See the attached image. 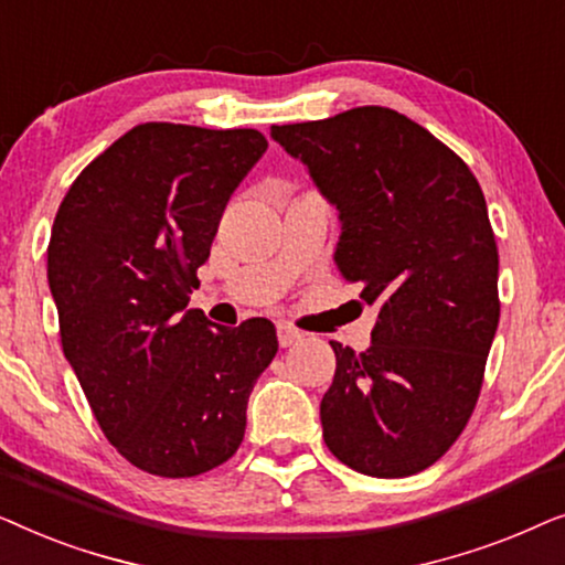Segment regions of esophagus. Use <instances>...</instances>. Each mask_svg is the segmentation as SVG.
I'll list each match as a JSON object with an SVG mask.
<instances>
[{
	"label": "esophagus",
	"mask_w": 565,
	"mask_h": 565,
	"mask_svg": "<svg viewBox=\"0 0 565 565\" xmlns=\"http://www.w3.org/2000/svg\"><path fill=\"white\" fill-rule=\"evenodd\" d=\"M300 339H303V334H300L298 329L288 327V323H277V342H280V347H292L298 344Z\"/></svg>",
	"instance_id": "1"
}]
</instances>
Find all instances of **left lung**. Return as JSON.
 <instances>
[{"mask_svg":"<svg viewBox=\"0 0 565 565\" xmlns=\"http://www.w3.org/2000/svg\"><path fill=\"white\" fill-rule=\"evenodd\" d=\"M337 207L334 262L377 308L365 352L331 342L323 443L373 478L429 468L473 414L499 327V252L458 153L388 107L273 126Z\"/></svg>","mask_w":565,"mask_h":565,"instance_id":"obj_1","label":"left lung"}]
</instances>
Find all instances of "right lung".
<instances>
[{
	"mask_svg": "<svg viewBox=\"0 0 565 565\" xmlns=\"http://www.w3.org/2000/svg\"><path fill=\"white\" fill-rule=\"evenodd\" d=\"M267 151L254 128L143 122L99 153L53 221L61 344L118 452L190 478L226 462L273 362V321L228 329L188 308L238 182Z\"/></svg>",
	"mask_w": 565,
	"mask_h": 565,
	"instance_id": "obj_1",
	"label": "right lung"
}]
</instances>
